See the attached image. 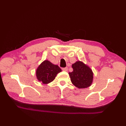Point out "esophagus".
Segmentation results:
<instances>
[{"instance_id":"34e87169","label":"esophagus","mask_w":126,"mask_h":126,"mask_svg":"<svg viewBox=\"0 0 126 126\" xmlns=\"http://www.w3.org/2000/svg\"><path fill=\"white\" fill-rule=\"evenodd\" d=\"M62 70L63 71H68V67H65V68H63L62 69Z\"/></svg>"}]
</instances>
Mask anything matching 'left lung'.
I'll return each mask as SVG.
<instances>
[{
	"label": "left lung",
	"mask_w": 126,
	"mask_h": 126,
	"mask_svg": "<svg viewBox=\"0 0 126 126\" xmlns=\"http://www.w3.org/2000/svg\"><path fill=\"white\" fill-rule=\"evenodd\" d=\"M72 68L73 71L69 74L75 86L79 89L90 86L93 79V73L91 69L81 61L73 64Z\"/></svg>",
	"instance_id": "1"
}]
</instances>
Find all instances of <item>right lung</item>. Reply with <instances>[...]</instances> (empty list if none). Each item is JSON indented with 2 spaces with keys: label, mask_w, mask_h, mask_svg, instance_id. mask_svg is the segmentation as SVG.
<instances>
[{
  "label": "right lung",
  "mask_w": 126,
  "mask_h": 126,
  "mask_svg": "<svg viewBox=\"0 0 126 126\" xmlns=\"http://www.w3.org/2000/svg\"><path fill=\"white\" fill-rule=\"evenodd\" d=\"M61 68L57 65L53 64L49 61H44L36 70V76L38 81L43 83L47 84L52 82L61 71Z\"/></svg>",
  "instance_id": "add662e5"
}]
</instances>
